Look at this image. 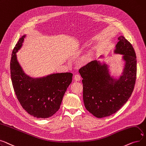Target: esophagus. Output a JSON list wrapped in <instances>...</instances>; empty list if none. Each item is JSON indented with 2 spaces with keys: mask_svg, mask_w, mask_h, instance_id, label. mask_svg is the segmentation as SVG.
I'll return each instance as SVG.
<instances>
[{
  "mask_svg": "<svg viewBox=\"0 0 146 146\" xmlns=\"http://www.w3.org/2000/svg\"><path fill=\"white\" fill-rule=\"evenodd\" d=\"M81 75L80 74H75L74 76V80L76 81H79L81 80Z\"/></svg>",
  "mask_w": 146,
  "mask_h": 146,
  "instance_id": "1",
  "label": "esophagus"
}]
</instances>
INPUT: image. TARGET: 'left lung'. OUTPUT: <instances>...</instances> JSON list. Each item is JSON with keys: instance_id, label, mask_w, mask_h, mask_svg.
I'll list each match as a JSON object with an SVG mask.
<instances>
[{"instance_id": "obj_1", "label": "left lung", "mask_w": 146, "mask_h": 146, "mask_svg": "<svg viewBox=\"0 0 146 146\" xmlns=\"http://www.w3.org/2000/svg\"><path fill=\"white\" fill-rule=\"evenodd\" d=\"M116 53L123 54L125 67L119 80L110 77L105 65L97 60L79 69L83 80V100L86 109L101 118L116 113L133 93L137 78V58L134 47L123 36L118 38Z\"/></svg>"}]
</instances>
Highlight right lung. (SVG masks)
<instances>
[{
    "label": "right lung",
    "mask_w": 146,
    "mask_h": 146,
    "mask_svg": "<svg viewBox=\"0 0 146 146\" xmlns=\"http://www.w3.org/2000/svg\"><path fill=\"white\" fill-rule=\"evenodd\" d=\"M24 37L23 36L19 38L12 53L10 69L13 88L20 105L27 113L37 118H47L59 109L73 74H54L36 80L26 75L16 56Z\"/></svg>",
    "instance_id": "1"
}]
</instances>
